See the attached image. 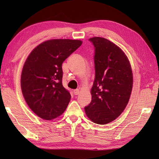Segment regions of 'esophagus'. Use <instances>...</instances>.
I'll return each mask as SVG.
<instances>
[{
	"mask_svg": "<svg viewBox=\"0 0 159 159\" xmlns=\"http://www.w3.org/2000/svg\"><path fill=\"white\" fill-rule=\"evenodd\" d=\"M79 93H80V90H79V89H75V90H74V95H76V96L79 95Z\"/></svg>",
	"mask_w": 159,
	"mask_h": 159,
	"instance_id": "obj_1",
	"label": "esophagus"
}]
</instances>
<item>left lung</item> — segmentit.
Segmentation results:
<instances>
[{
  "instance_id": "obj_1",
  "label": "left lung",
  "mask_w": 159,
  "mask_h": 159,
  "mask_svg": "<svg viewBox=\"0 0 159 159\" xmlns=\"http://www.w3.org/2000/svg\"><path fill=\"white\" fill-rule=\"evenodd\" d=\"M95 47L96 76L92 89V102L85 107L87 117L98 124L114 121L124 111L133 85L129 60L119 46L107 39H89Z\"/></svg>"
}]
</instances>
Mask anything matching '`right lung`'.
Here are the masks:
<instances>
[{
  "label": "right lung",
  "instance_id": "right-lung-1",
  "mask_svg": "<svg viewBox=\"0 0 159 159\" xmlns=\"http://www.w3.org/2000/svg\"><path fill=\"white\" fill-rule=\"evenodd\" d=\"M82 43L49 39L37 46L26 58L20 80L22 92L30 109L42 119L54 120L66 111L71 96L62 85V63Z\"/></svg>",
  "mask_w": 159,
  "mask_h": 159
}]
</instances>
